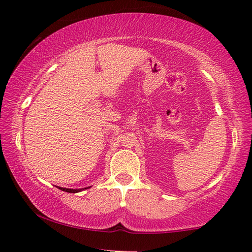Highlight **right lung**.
<instances>
[{
  "label": "right lung",
  "mask_w": 252,
  "mask_h": 252,
  "mask_svg": "<svg viewBox=\"0 0 252 252\" xmlns=\"http://www.w3.org/2000/svg\"><path fill=\"white\" fill-rule=\"evenodd\" d=\"M90 187H85V189H90ZM58 189L63 190V191H67V192H73V194H74V192H79V191H81L82 189H63V187H58Z\"/></svg>",
  "instance_id": "1"
}]
</instances>
